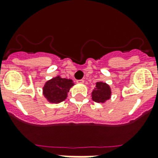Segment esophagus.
<instances>
[{
  "label": "esophagus",
  "mask_w": 158,
  "mask_h": 158,
  "mask_svg": "<svg viewBox=\"0 0 158 158\" xmlns=\"http://www.w3.org/2000/svg\"><path fill=\"white\" fill-rule=\"evenodd\" d=\"M77 83H79V84H84V79H78V80H76Z\"/></svg>",
  "instance_id": "obj_1"
}]
</instances>
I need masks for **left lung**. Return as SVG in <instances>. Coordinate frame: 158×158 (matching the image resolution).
Masks as SVG:
<instances>
[{"mask_svg": "<svg viewBox=\"0 0 158 158\" xmlns=\"http://www.w3.org/2000/svg\"><path fill=\"white\" fill-rule=\"evenodd\" d=\"M110 94L111 92L109 85L102 82H98L96 89L92 93V98L96 102H104L110 98Z\"/></svg>", "mask_w": 158, "mask_h": 158, "instance_id": "left-lung-1", "label": "left lung"}]
</instances>
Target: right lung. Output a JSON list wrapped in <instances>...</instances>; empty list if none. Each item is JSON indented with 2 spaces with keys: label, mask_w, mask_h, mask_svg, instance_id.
<instances>
[{
  "label": "right lung",
  "mask_w": 158,
  "mask_h": 158,
  "mask_svg": "<svg viewBox=\"0 0 158 158\" xmlns=\"http://www.w3.org/2000/svg\"><path fill=\"white\" fill-rule=\"evenodd\" d=\"M73 85L72 79L56 77L46 83L43 87V94L50 102H60L66 98L67 93Z\"/></svg>",
  "instance_id": "right-lung-1"
}]
</instances>
